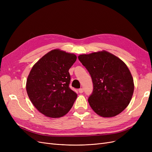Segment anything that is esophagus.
I'll return each instance as SVG.
<instances>
[{
    "label": "esophagus",
    "instance_id": "34e87169",
    "mask_svg": "<svg viewBox=\"0 0 152 152\" xmlns=\"http://www.w3.org/2000/svg\"><path fill=\"white\" fill-rule=\"evenodd\" d=\"M79 93H83V92H84V89H82V88H81V89H79Z\"/></svg>",
    "mask_w": 152,
    "mask_h": 152
}]
</instances>
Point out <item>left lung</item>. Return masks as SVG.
<instances>
[{"instance_id": "1", "label": "left lung", "mask_w": 152, "mask_h": 152, "mask_svg": "<svg viewBox=\"0 0 152 152\" xmlns=\"http://www.w3.org/2000/svg\"><path fill=\"white\" fill-rule=\"evenodd\" d=\"M89 72L93 92L88 102L94 112L102 117H113L127 107L134 85L130 70L113 54L102 50L78 56Z\"/></svg>"}]
</instances>
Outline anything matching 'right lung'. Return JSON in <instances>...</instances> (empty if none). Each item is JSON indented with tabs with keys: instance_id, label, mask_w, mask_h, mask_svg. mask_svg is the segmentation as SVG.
Here are the masks:
<instances>
[{
	"instance_id": "obj_1",
	"label": "right lung",
	"mask_w": 152,
	"mask_h": 152,
	"mask_svg": "<svg viewBox=\"0 0 152 152\" xmlns=\"http://www.w3.org/2000/svg\"><path fill=\"white\" fill-rule=\"evenodd\" d=\"M76 55L60 49L50 50L32 67L26 80L27 94L34 107L45 116L59 118L66 115L77 94L69 84V69Z\"/></svg>"
}]
</instances>
